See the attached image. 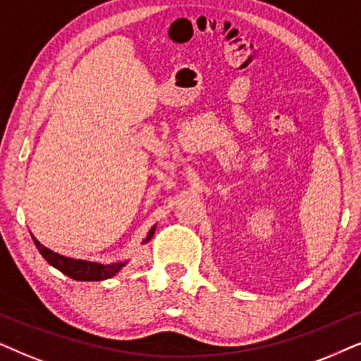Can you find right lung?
<instances>
[{
	"label": "right lung",
	"mask_w": 361,
	"mask_h": 361,
	"mask_svg": "<svg viewBox=\"0 0 361 361\" xmlns=\"http://www.w3.org/2000/svg\"><path fill=\"white\" fill-rule=\"evenodd\" d=\"M155 228H157V224L153 226L150 231H148L143 244L148 243L153 238V234H155ZM32 241H35L36 247L39 249L41 256L44 257L52 267H56L57 271L66 274L67 277L74 279V281H82V282L105 281V279H110V277H114L115 274H118L125 266H127V262H128V261H123V262H112V264H100V262H94V261H85V259L67 257V256H62V254L51 251V249H47L46 246H42V244L37 241L35 236H32Z\"/></svg>",
	"instance_id": "obj_1"
}]
</instances>
